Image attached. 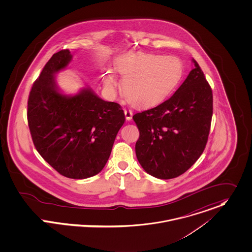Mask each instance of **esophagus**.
I'll use <instances>...</instances> for the list:
<instances>
[{
    "label": "esophagus",
    "instance_id": "esophagus-1",
    "mask_svg": "<svg viewBox=\"0 0 252 252\" xmlns=\"http://www.w3.org/2000/svg\"><path fill=\"white\" fill-rule=\"evenodd\" d=\"M132 115H133V112L130 108H126L125 109V116H126V119L127 121H130L132 119Z\"/></svg>",
    "mask_w": 252,
    "mask_h": 252
}]
</instances>
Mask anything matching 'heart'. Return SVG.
Returning a JSON list of instances; mask_svg holds the SVG:
<instances>
[{
	"label": "heart",
	"instance_id": "b5f03b06",
	"mask_svg": "<svg viewBox=\"0 0 252 252\" xmlns=\"http://www.w3.org/2000/svg\"><path fill=\"white\" fill-rule=\"evenodd\" d=\"M115 68L124 77L123 93L130 103L138 106H153L168 97L180 83L184 66L179 58L158 54L133 53L119 57ZM102 80L107 89L117 82L106 69Z\"/></svg>",
	"mask_w": 252,
	"mask_h": 252
}]
</instances>
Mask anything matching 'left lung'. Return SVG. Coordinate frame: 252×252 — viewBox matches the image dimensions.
Returning a JSON list of instances; mask_svg holds the SVG:
<instances>
[{"mask_svg": "<svg viewBox=\"0 0 252 252\" xmlns=\"http://www.w3.org/2000/svg\"><path fill=\"white\" fill-rule=\"evenodd\" d=\"M175 94L161 104L136 113L137 159L153 177L168 180L184 174L206 147L213 116V92L198 63Z\"/></svg>", "mask_w": 252, "mask_h": 252, "instance_id": "1", "label": "left lung"}]
</instances>
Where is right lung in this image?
Segmentation results:
<instances>
[{
  "mask_svg": "<svg viewBox=\"0 0 252 252\" xmlns=\"http://www.w3.org/2000/svg\"><path fill=\"white\" fill-rule=\"evenodd\" d=\"M72 55L55 53L32 84L28 99V124L36 151L61 175L87 179L105 166L118 131L125 123L121 105L105 101L90 88L63 94L56 82Z\"/></svg>",
  "mask_w": 252,
  "mask_h": 252,
  "instance_id": "obj_1",
  "label": "right lung"
}]
</instances>
